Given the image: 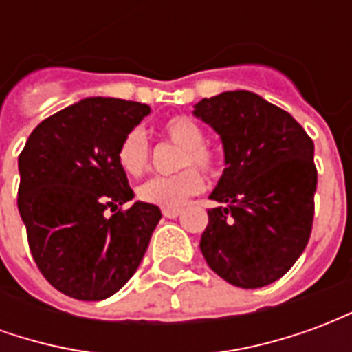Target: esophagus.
Instances as JSON below:
<instances>
[{
	"label": "esophagus",
	"instance_id": "obj_1",
	"mask_svg": "<svg viewBox=\"0 0 352 352\" xmlns=\"http://www.w3.org/2000/svg\"><path fill=\"white\" fill-rule=\"evenodd\" d=\"M181 213H183V209H179V207H173V209H162V214H164L166 219H177Z\"/></svg>",
	"mask_w": 352,
	"mask_h": 352
}]
</instances>
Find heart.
I'll return each mask as SVG.
<instances>
[{
  "instance_id": "heart-1",
  "label": "heart",
  "mask_w": 352,
  "mask_h": 352,
  "mask_svg": "<svg viewBox=\"0 0 352 352\" xmlns=\"http://www.w3.org/2000/svg\"><path fill=\"white\" fill-rule=\"evenodd\" d=\"M160 131L171 143L183 146V151L179 154V168L194 164L209 173H213L217 169V158L213 151L204 145L206 133L196 120L183 115L169 116L160 124ZM116 160L128 175L139 177L141 173H145L148 166V141H146L145 131L141 128H133L128 131L118 145ZM204 184H206L204 175L198 169L186 168L175 175L148 179L138 188V196L141 201H146L151 206L173 209V207L183 206L190 196L201 192Z\"/></svg>"
}]
</instances>
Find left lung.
I'll return each mask as SVG.
<instances>
[{
    "label": "left lung",
    "mask_w": 352,
    "mask_h": 352,
    "mask_svg": "<svg viewBox=\"0 0 352 352\" xmlns=\"http://www.w3.org/2000/svg\"><path fill=\"white\" fill-rule=\"evenodd\" d=\"M222 141L224 171L209 198L199 249L230 285L260 288L294 265L309 241L315 211V145L287 111L247 90L194 105Z\"/></svg>",
    "instance_id": "left-lung-1"
}]
</instances>
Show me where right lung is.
Returning a JSON list of instances; mask_svg holds the SVG:
<instances>
[{"label":"right lung","mask_w":352,"mask_h":352,"mask_svg":"<svg viewBox=\"0 0 352 352\" xmlns=\"http://www.w3.org/2000/svg\"><path fill=\"white\" fill-rule=\"evenodd\" d=\"M151 107L85 98L43 120L19 156V211L39 272L69 298L118 292L143 260L160 209L133 199L116 160L124 135ZM111 209L109 217L104 211Z\"/></svg>","instance_id":"right-lung-1"}]
</instances>
